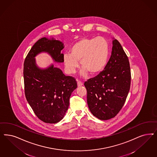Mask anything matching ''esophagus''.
<instances>
[{
  "label": "esophagus",
  "mask_w": 157,
  "mask_h": 157,
  "mask_svg": "<svg viewBox=\"0 0 157 157\" xmlns=\"http://www.w3.org/2000/svg\"><path fill=\"white\" fill-rule=\"evenodd\" d=\"M77 83H78V87L82 86L83 85V83L79 80H77Z\"/></svg>",
  "instance_id": "obj_1"
}]
</instances>
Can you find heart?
I'll return each instance as SVG.
<instances>
[{"mask_svg": "<svg viewBox=\"0 0 157 157\" xmlns=\"http://www.w3.org/2000/svg\"><path fill=\"white\" fill-rule=\"evenodd\" d=\"M109 44L103 37L83 38L74 44L70 54L64 55V63L68 71L73 74L79 67L80 61L81 74H98L103 70L108 61Z\"/></svg>", "mask_w": 157, "mask_h": 157, "instance_id": "obj_1", "label": "heart"}]
</instances>
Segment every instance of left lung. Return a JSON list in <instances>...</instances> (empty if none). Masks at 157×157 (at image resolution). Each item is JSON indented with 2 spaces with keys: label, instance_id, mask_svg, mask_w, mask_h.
<instances>
[{
  "label": "left lung",
  "instance_id": "obj_1",
  "mask_svg": "<svg viewBox=\"0 0 157 157\" xmlns=\"http://www.w3.org/2000/svg\"><path fill=\"white\" fill-rule=\"evenodd\" d=\"M113 44L112 54L104 70L84 83L89 109L101 120L113 118L118 114L130 87L128 57L118 40H114Z\"/></svg>",
  "mask_w": 157,
  "mask_h": 157
}]
</instances>
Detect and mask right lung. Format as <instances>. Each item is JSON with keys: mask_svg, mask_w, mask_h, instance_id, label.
<instances>
[{"mask_svg": "<svg viewBox=\"0 0 157 157\" xmlns=\"http://www.w3.org/2000/svg\"><path fill=\"white\" fill-rule=\"evenodd\" d=\"M63 48L59 40L41 38L33 44L24 60L25 98L36 117L45 123L56 124L63 118L70 105L71 93L77 87V82L54 65L45 70L39 69L34 57L46 52L55 61L62 63L64 54L61 51Z\"/></svg>", "mask_w": 157, "mask_h": 157, "instance_id": "1", "label": "right lung"}]
</instances>
